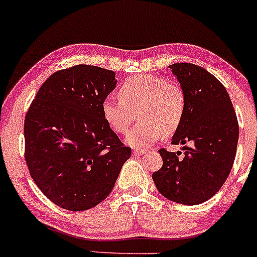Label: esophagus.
I'll return each instance as SVG.
<instances>
[{
    "label": "esophagus",
    "instance_id": "1",
    "mask_svg": "<svg viewBox=\"0 0 257 257\" xmlns=\"http://www.w3.org/2000/svg\"><path fill=\"white\" fill-rule=\"evenodd\" d=\"M132 153H134V156H142V154L147 153V151H146V150H140V148H136V150L132 151Z\"/></svg>",
    "mask_w": 257,
    "mask_h": 257
}]
</instances>
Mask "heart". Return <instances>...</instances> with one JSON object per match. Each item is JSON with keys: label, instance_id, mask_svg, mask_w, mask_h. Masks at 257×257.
Segmentation results:
<instances>
[{"label": "heart", "instance_id": "b5f03b06", "mask_svg": "<svg viewBox=\"0 0 257 257\" xmlns=\"http://www.w3.org/2000/svg\"><path fill=\"white\" fill-rule=\"evenodd\" d=\"M118 98L105 99L101 114L112 131L125 134L139 112L141 121L126 136L132 147H146L163 134L172 136L186 112V95L181 87L154 74L126 78L120 85Z\"/></svg>", "mask_w": 257, "mask_h": 257}]
</instances>
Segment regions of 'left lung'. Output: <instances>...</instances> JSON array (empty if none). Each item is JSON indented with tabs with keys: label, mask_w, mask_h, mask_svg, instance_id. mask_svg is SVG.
<instances>
[{
	"label": "left lung",
	"mask_w": 257,
	"mask_h": 257,
	"mask_svg": "<svg viewBox=\"0 0 257 257\" xmlns=\"http://www.w3.org/2000/svg\"><path fill=\"white\" fill-rule=\"evenodd\" d=\"M186 95L183 123L174 135L173 145L181 152L161 148L163 165L152 174L154 184L168 200L198 205L219 191L227 180L236 154L239 125L235 110L224 85L194 63L169 66Z\"/></svg>",
	"instance_id": "obj_1"
}]
</instances>
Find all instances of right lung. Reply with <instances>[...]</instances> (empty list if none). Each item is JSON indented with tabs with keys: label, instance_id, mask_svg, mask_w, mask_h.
I'll list each match as a JSON object with an SVG mask.
<instances>
[{
	"label": "right lung",
	"instance_id": "add662e5",
	"mask_svg": "<svg viewBox=\"0 0 257 257\" xmlns=\"http://www.w3.org/2000/svg\"><path fill=\"white\" fill-rule=\"evenodd\" d=\"M115 87L112 71L76 65L51 74L30 104L24 158L41 192L63 209L100 203L131 157L101 114Z\"/></svg>",
	"mask_w": 257,
	"mask_h": 257
}]
</instances>
